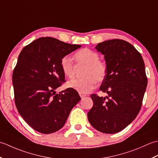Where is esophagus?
I'll use <instances>...</instances> for the list:
<instances>
[{
	"instance_id": "1",
	"label": "esophagus",
	"mask_w": 158,
	"mask_h": 158,
	"mask_svg": "<svg viewBox=\"0 0 158 158\" xmlns=\"http://www.w3.org/2000/svg\"><path fill=\"white\" fill-rule=\"evenodd\" d=\"M79 95L80 96V98H81L82 99H83L86 96L85 94H84V93H79Z\"/></svg>"
}]
</instances>
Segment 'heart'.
<instances>
[{"instance_id":"1","label":"heart","mask_w":158,"mask_h":158,"mask_svg":"<svg viewBox=\"0 0 158 158\" xmlns=\"http://www.w3.org/2000/svg\"><path fill=\"white\" fill-rule=\"evenodd\" d=\"M76 61L79 64L85 65L83 71L82 78L73 79L67 84L69 88L73 89L79 93H88L95 88L96 80L102 82L106 75L105 64L99 60V55L95 51L83 48L78 51L74 55ZM60 67L63 73L68 78L73 76L72 61L69 57H63L60 60Z\"/></svg>"}]
</instances>
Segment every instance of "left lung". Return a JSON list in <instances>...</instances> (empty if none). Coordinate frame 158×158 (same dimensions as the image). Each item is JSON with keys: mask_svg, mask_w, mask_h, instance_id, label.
I'll return each instance as SVG.
<instances>
[{"mask_svg": "<svg viewBox=\"0 0 158 158\" xmlns=\"http://www.w3.org/2000/svg\"><path fill=\"white\" fill-rule=\"evenodd\" d=\"M95 49L104 55L106 75L99 89L108 96L91 95L93 106L88 119L102 133H117L135 119L141 108L147 85L144 60L132 45L122 40L103 41Z\"/></svg>", "mask_w": 158, "mask_h": 158, "instance_id": "left-lung-1", "label": "left lung"}]
</instances>
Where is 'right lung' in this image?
Masks as SVG:
<instances>
[{
  "label": "right lung",
  "mask_w": 158,
  "mask_h": 158,
  "mask_svg": "<svg viewBox=\"0 0 158 158\" xmlns=\"http://www.w3.org/2000/svg\"><path fill=\"white\" fill-rule=\"evenodd\" d=\"M80 47L41 37L26 46L18 56L12 76L15 106L27 123L39 132L59 130L81 99L73 89L55 91L65 82L61 59Z\"/></svg>",
  "instance_id": "right-lung-1"
}]
</instances>
